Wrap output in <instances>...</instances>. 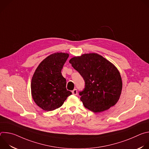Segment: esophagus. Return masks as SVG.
<instances>
[{
    "label": "esophagus",
    "instance_id": "esophagus-1",
    "mask_svg": "<svg viewBox=\"0 0 149 149\" xmlns=\"http://www.w3.org/2000/svg\"><path fill=\"white\" fill-rule=\"evenodd\" d=\"M72 94H74V95H77V94H78V91H77V89H74L73 91H72Z\"/></svg>",
    "mask_w": 149,
    "mask_h": 149
}]
</instances>
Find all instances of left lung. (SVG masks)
<instances>
[{
    "label": "left lung",
    "instance_id": "left-lung-1",
    "mask_svg": "<svg viewBox=\"0 0 149 149\" xmlns=\"http://www.w3.org/2000/svg\"><path fill=\"white\" fill-rule=\"evenodd\" d=\"M70 63L85 81V88L79 93L85 107L100 113L117 102L123 84L118 70L112 63L95 53L75 56Z\"/></svg>",
    "mask_w": 149,
    "mask_h": 149
}]
</instances>
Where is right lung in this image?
Masks as SVG:
<instances>
[{"label": "right lung", "instance_id": "add662e5", "mask_svg": "<svg viewBox=\"0 0 149 149\" xmlns=\"http://www.w3.org/2000/svg\"><path fill=\"white\" fill-rule=\"evenodd\" d=\"M69 55L54 53L42 61L32 78L31 94L35 102L45 111L54 110L72 94L66 88V79L61 70Z\"/></svg>", "mask_w": 149, "mask_h": 149}]
</instances>
